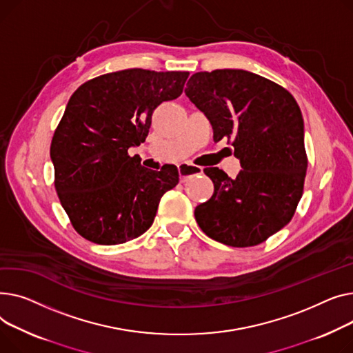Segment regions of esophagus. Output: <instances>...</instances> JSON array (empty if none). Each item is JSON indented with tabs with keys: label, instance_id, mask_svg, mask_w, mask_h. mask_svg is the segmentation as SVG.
Segmentation results:
<instances>
[{
	"label": "esophagus",
	"instance_id": "esophagus-1",
	"mask_svg": "<svg viewBox=\"0 0 353 353\" xmlns=\"http://www.w3.org/2000/svg\"><path fill=\"white\" fill-rule=\"evenodd\" d=\"M178 171H179V176H181L182 182L190 181L191 178L202 174V168L201 167H196V165L190 163V162L179 163L178 165Z\"/></svg>",
	"mask_w": 353,
	"mask_h": 353
}]
</instances>
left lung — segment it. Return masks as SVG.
<instances>
[{
    "label": "left lung",
    "mask_w": 353,
    "mask_h": 353,
    "mask_svg": "<svg viewBox=\"0 0 353 353\" xmlns=\"http://www.w3.org/2000/svg\"><path fill=\"white\" fill-rule=\"evenodd\" d=\"M185 94L210 119L214 141H232L242 167L234 179L203 170L214 195L195 208L199 228L234 248L262 243L289 223L302 198L307 158L299 105L274 81L243 70L196 72Z\"/></svg>",
    "instance_id": "1"
}]
</instances>
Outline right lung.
I'll return each mask as SVG.
<instances>
[{"label": "right lung", "instance_id": "obj_1", "mask_svg": "<svg viewBox=\"0 0 353 353\" xmlns=\"http://www.w3.org/2000/svg\"><path fill=\"white\" fill-rule=\"evenodd\" d=\"M188 75L122 70L90 79L71 95L50 154L55 191L81 236L117 245L150 230L162 195L179 182L178 168H145L128 148L145 141L152 112L182 94Z\"/></svg>", "mask_w": 353, "mask_h": 353}]
</instances>
